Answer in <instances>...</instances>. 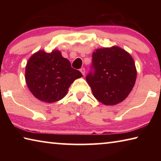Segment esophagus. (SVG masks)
Wrapping results in <instances>:
<instances>
[{
    "label": "esophagus",
    "instance_id": "1",
    "mask_svg": "<svg viewBox=\"0 0 161 161\" xmlns=\"http://www.w3.org/2000/svg\"><path fill=\"white\" fill-rule=\"evenodd\" d=\"M80 72H81V74H82V75H85V69H84V68H81Z\"/></svg>",
    "mask_w": 161,
    "mask_h": 161
}]
</instances>
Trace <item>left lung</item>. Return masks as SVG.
Returning a JSON list of instances; mask_svg holds the SVG:
<instances>
[{"mask_svg":"<svg viewBox=\"0 0 161 161\" xmlns=\"http://www.w3.org/2000/svg\"><path fill=\"white\" fill-rule=\"evenodd\" d=\"M136 75L132 57L114 46L94 52L86 80L98 101L105 105H114L124 101L131 92Z\"/></svg>","mask_w":161,"mask_h":161,"instance_id":"1","label":"left lung"}]
</instances>
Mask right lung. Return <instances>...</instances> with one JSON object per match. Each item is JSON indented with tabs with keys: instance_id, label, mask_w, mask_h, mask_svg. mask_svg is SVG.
Masks as SVG:
<instances>
[{
	"instance_id": "obj_1",
	"label": "right lung",
	"mask_w": 161,
	"mask_h": 161,
	"mask_svg": "<svg viewBox=\"0 0 161 161\" xmlns=\"http://www.w3.org/2000/svg\"><path fill=\"white\" fill-rule=\"evenodd\" d=\"M81 77V73L73 69L58 50L51 53L38 51L26 65L25 81L30 91L37 99L47 103L64 97L72 83Z\"/></svg>"
}]
</instances>
